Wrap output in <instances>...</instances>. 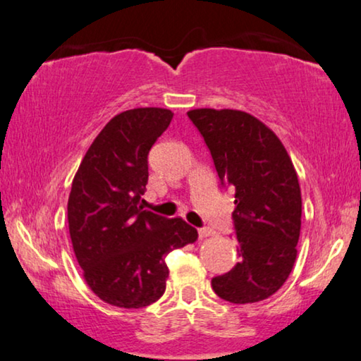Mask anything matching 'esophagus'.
Wrapping results in <instances>:
<instances>
[{
    "instance_id": "obj_1",
    "label": "esophagus",
    "mask_w": 361,
    "mask_h": 361,
    "mask_svg": "<svg viewBox=\"0 0 361 361\" xmlns=\"http://www.w3.org/2000/svg\"><path fill=\"white\" fill-rule=\"evenodd\" d=\"M197 233H200V238H204V237L212 235V231L209 229V227H202V229L197 231Z\"/></svg>"
}]
</instances>
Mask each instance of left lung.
Returning <instances> with one entry per match:
<instances>
[{"label":"left lung","instance_id":"left-lung-1","mask_svg":"<svg viewBox=\"0 0 361 361\" xmlns=\"http://www.w3.org/2000/svg\"><path fill=\"white\" fill-rule=\"evenodd\" d=\"M222 186L235 191L232 212L240 262L212 278L217 296L233 304L270 298L288 280L301 232L296 170L275 132L237 109H192Z\"/></svg>","mask_w":361,"mask_h":361}]
</instances>
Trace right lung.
<instances>
[{"label":"right lung","instance_id":"obj_1","mask_svg":"<svg viewBox=\"0 0 361 361\" xmlns=\"http://www.w3.org/2000/svg\"><path fill=\"white\" fill-rule=\"evenodd\" d=\"M173 113L137 108L114 116L90 145L72 183L68 229L85 281L111 306L139 309L166 288L165 257L196 242L197 231L181 217L144 209L149 152Z\"/></svg>","mask_w":361,"mask_h":361}]
</instances>
